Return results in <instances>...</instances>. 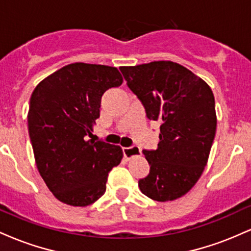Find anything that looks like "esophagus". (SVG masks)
Wrapping results in <instances>:
<instances>
[{"label":"esophagus","mask_w":251,"mask_h":251,"mask_svg":"<svg viewBox=\"0 0 251 251\" xmlns=\"http://www.w3.org/2000/svg\"><path fill=\"white\" fill-rule=\"evenodd\" d=\"M123 152H124V155H125V158H127V159H131V158L137 157V155L142 153L140 149L137 148V146H132V148H124Z\"/></svg>","instance_id":"esophagus-1"}]
</instances>
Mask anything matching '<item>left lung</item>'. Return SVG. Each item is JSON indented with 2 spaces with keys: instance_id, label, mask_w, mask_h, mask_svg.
Here are the masks:
<instances>
[{
  "instance_id": "1",
  "label": "left lung",
  "mask_w": 251,
  "mask_h": 251,
  "mask_svg": "<svg viewBox=\"0 0 251 251\" xmlns=\"http://www.w3.org/2000/svg\"><path fill=\"white\" fill-rule=\"evenodd\" d=\"M150 120L160 123L158 149L144 150L150 166L139 180L151 200L169 201L194 188L208 163L217 126L210 86L184 66L153 61L119 68Z\"/></svg>"
}]
</instances>
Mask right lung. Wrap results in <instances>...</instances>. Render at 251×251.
I'll return each mask as SVG.
<instances>
[{
  "mask_svg": "<svg viewBox=\"0 0 251 251\" xmlns=\"http://www.w3.org/2000/svg\"><path fill=\"white\" fill-rule=\"evenodd\" d=\"M123 83L118 68L75 62L42 80L31 94L28 128L40 176L56 200L87 206L106 191L120 146L91 137L102 94Z\"/></svg>",
  "mask_w": 251,
  "mask_h": 251,
  "instance_id": "add662e5",
  "label": "right lung"
}]
</instances>
